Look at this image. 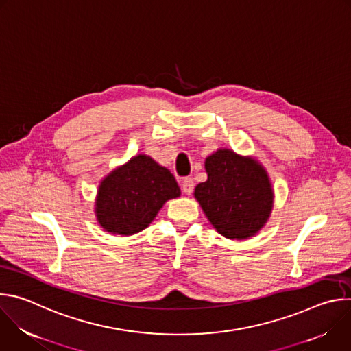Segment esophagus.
I'll return each mask as SVG.
<instances>
[{"mask_svg":"<svg viewBox=\"0 0 351 351\" xmlns=\"http://www.w3.org/2000/svg\"><path fill=\"white\" fill-rule=\"evenodd\" d=\"M193 189H194V182L191 178H184L183 182H182V190L186 193V194H191L193 193Z\"/></svg>","mask_w":351,"mask_h":351,"instance_id":"obj_1","label":"esophagus"}]
</instances>
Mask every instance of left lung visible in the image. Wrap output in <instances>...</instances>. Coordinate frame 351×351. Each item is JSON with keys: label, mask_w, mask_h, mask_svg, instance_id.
I'll use <instances>...</instances> for the list:
<instances>
[{"label": "left lung", "mask_w": 351, "mask_h": 351, "mask_svg": "<svg viewBox=\"0 0 351 351\" xmlns=\"http://www.w3.org/2000/svg\"><path fill=\"white\" fill-rule=\"evenodd\" d=\"M208 179L194 197L218 233L243 240L257 234L274 207V190L264 167L253 157L219 148L206 158Z\"/></svg>", "instance_id": "left-lung-1"}]
</instances>
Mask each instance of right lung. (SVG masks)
Returning <instances> with one entry per match:
<instances>
[{
	"label": "right lung",
	"mask_w": 351,
	"mask_h": 351,
	"mask_svg": "<svg viewBox=\"0 0 351 351\" xmlns=\"http://www.w3.org/2000/svg\"><path fill=\"white\" fill-rule=\"evenodd\" d=\"M179 195L175 176L152 157L138 154L99 183L95 217L104 230L130 236L145 229L168 199Z\"/></svg>",
	"instance_id": "obj_1"
}]
</instances>
